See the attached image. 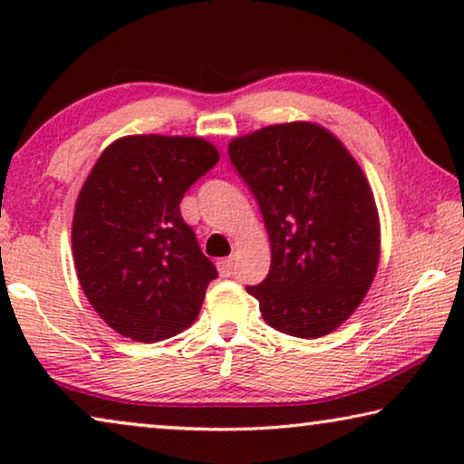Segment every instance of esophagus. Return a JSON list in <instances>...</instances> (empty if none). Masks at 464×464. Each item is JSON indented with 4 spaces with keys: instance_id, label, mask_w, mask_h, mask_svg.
Instances as JSON below:
<instances>
[{
    "instance_id": "obj_1",
    "label": "esophagus",
    "mask_w": 464,
    "mask_h": 464,
    "mask_svg": "<svg viewBox=\"0 0 464 464\" xmlns=\"http://www.w3.org/2000/svg\"><path fill=\"white\" fill-rule=\"evenodd\" d=\"M218 270H219L221 276H230L232 270H234V257L219 259V262H218Z\"/></svg>"
}]
</instances>
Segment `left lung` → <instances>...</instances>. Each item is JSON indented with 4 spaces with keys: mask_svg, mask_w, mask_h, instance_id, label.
<instances>
[{
    "mask_svg": "<svg viewBox=\"0 0 464 464\" xmlns=\"http://www.w3.org/2000/svg\"><path fill=\"white\" fill-rule=\"evenodd\" d=\"M227 154L270 238L268 276L246 287L264 321L306 340L335 332L363 302L380 262V218L365 173L314 122L264 126L232 139Z\"/></svg>",
    "mask_w": 464,
    "mask_h": 464,
    "instance_id": "1",
    "label": "left lung"
}]
</instances>
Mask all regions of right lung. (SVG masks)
Here are the masks:
<instances>
[{"mask_svg":"<svg viewBox=\"0 0 464 464\" xmlns=\"http://www.w3.org/2000/svg\"><path fill=\"white\" fill-rule=\"evenodd\" d=\"M218 162L202 137L129 135L88 173L73 211V264L91 306L124 338H173L198 316L218 270L179 202Z\"/></svg>","mask_w":464,"mask_h":464,"instance_id":"right-lung-1","label":"right lung"}]
</instances>
